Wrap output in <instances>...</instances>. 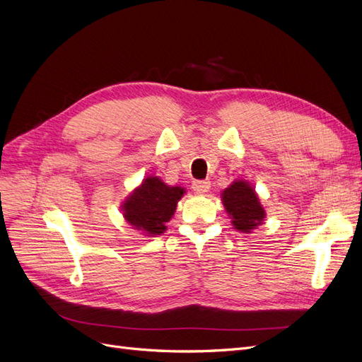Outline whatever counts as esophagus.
I'll list each match as a JSON object with an SVG mask.
<instances>
[{
  "mask_svg": "<svg viewBox=\"0 0 362 362\" xmlns=\"http://www.w3.org/2000/svg\"><path fill=\"white\" fill-rule=\"evenodd\" d=\"M210 187H211L210 181H194L193 185H192V189L194 190V193H198V194H205V193H208V190H210Z\"/></svg>",
  "mask_w": 362,
  "mask_h": 362,
  "instance_id": "obj_1",
  "label": "esophagus"
}]
</instances>
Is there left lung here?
<instances>
[{"instance_id":"left-lung-1","label":"left lung","mask_w":362,"mask_h":362,"mask_svg":"<svg viewBox=\"0 0 362 362\" xmlns=\"http://www.w3.org/2000/svg\"><path fill=\"white\" fill-rule=\"evenodd\" d=\"M225 211L228 213L234 229L250 234L262 225L266 210L259 202V196L246 180H235L221 194Z\"/></svg>"}]
</instances>
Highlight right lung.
Wrapping results in <instances>:
<instances>
[{
    "mask_svg": "<svg viewBox=\"0 0 362 362\" xmlns=\"http://www.w3.org/2000/svg\"><path fill=\"white\" fill-rule=\"evenodd\" d=\"M185 189L168 185L160 177L149 175L120 204L125 222L144 235L157 237L166 231V223L177 211Z\"/></svg>",
    "mask_w": 362,
    "mask_h": 362,
    "instance_id": "obj_1",
    "label": "right lung"
}]
</instances>
